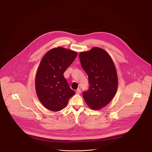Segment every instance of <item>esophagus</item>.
I'll use <instances>...</instances> for the list:
<instances>
[{
    "label": "esophagus",
    "instance_id": "34e87169",
    "mask_svg": "<svg viewBox=\"0 0 152 152\" xmlns=\"http://www.w3.org/2000/svg\"><path fill=\"white\" fill-rule=\"evenodd\" d=\"M76 94H81V90L80 89H77L76 91Z\"/></svg>",
    "mask_w": 152,
    "mask_h": 152
}]
</instances>
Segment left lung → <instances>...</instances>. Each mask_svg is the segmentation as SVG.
<instances>
[{
	"label": "left lung",
	"mask_w": 152,
	"mask_h": 152,
	"mask_svg": "<svg viewBox=\"0 0 152 152\" xmlns=\"http://www.w3.org/2000/svg\"><path fill=\"white\" fill-rule=\"evenodd\" d=\"M79 58L90 84L89 90L83 93L84 99L89 108L100 110L116 94L118 77L115 65L108 53L99 47L81 52Z\"/></svg>",
	"instance_id": "left-lung-1"
}]
</instances>
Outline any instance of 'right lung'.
<instances>
[{"mask_svg": "<svg viewBox=\"0 0 152 152\" xmlns=\"http://www.w3.org/2000/svg\"><path fill=\"white\" fill-rule=\"evenodd\" d=\"M77 55L76 51L58 47L48 51L42 58L36 72L35 89L38 99L45 108L60 111L75 94L63 73Z\"/></svg>", "mask_w": 152, "mask_h": 152, "instance_id": "1", "label": "right lung"}]
</instances>
